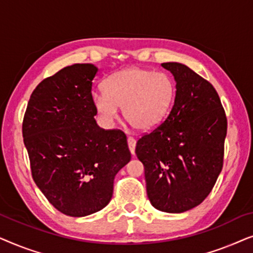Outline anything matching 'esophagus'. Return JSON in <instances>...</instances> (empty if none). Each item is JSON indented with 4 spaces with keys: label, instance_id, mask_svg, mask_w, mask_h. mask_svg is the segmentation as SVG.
Wrapping results in <instances>:
<instances>
[{
    "label": "esophagus",
    "instance_id": "obj_1",
    "mask_svg": "<svg viewBox=\"0 0 253 253\" xmlns=\"http://www.w3.org/2000/svg\"><path fill=\"white\" fill-rule=\"evenodd\" d=\"M127 146H129L131 154H134V148H136V140H134V138L127 137Z\"/></svg>",
    "mask_w": 253,
    "mask_h": 253
}]
</instances>
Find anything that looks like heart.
<instances>
[{
    "mask_svg": "<svg viewBox=\"0 0 253 253\" xmlns=\"http://www.w3.org/2000/svg\"><path fill=\"white\" fill-rule=\"evenodd\" d=\"M105 92H94L92 103L101 121L110 126L123 108L126 122L133 129L150 131L157 127L174 101L175 84L166 72L127 68L109 76Z\"/></svg>",
    "mask_w": 253,
    "mask_h": 253,
    "instance_id": "1",
    "label": "heart"
}]
</instances>
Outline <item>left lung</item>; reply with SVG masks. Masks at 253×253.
<instances>
[{
  "label": "left lung",
  "mask_w": 253,
  "mask_h": 253,
  "mask_svg": "<svg viewBox=\"0 0 253 253\" xmlns=\"http://www.w3.org/2000/svg\"><path fill=\"white\" fill-rule=\"evenodd\" d=\"M176 81L175 101L162 123L139 138L148 199L182 213L202 204L223 166L227 116L213 85L184 64L162 63Z\"/></svg>",
  "instance_id": "8db88e82"
}]
</instances>
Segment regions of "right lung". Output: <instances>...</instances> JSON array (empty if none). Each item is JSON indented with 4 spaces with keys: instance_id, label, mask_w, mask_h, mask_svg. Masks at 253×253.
<instances>
[{
    "instance_id": "obj_1",
    "label": "right lung",
    "mask_w": 253,
    "mask_h": 253,
    "mask_svg": "<svg viewBox=\"0 0 253 253\" xmlns=\"http://www.w3.org/2000/svg\"><path fill=\"white\" fill-rule=\"evenodd\" d=\"M98 68L74 64L43 79L23 120L33 181L57 211L86 216L113 197L114 178L131 159L123 131L101 129L92 103Z\"/></svg>"
}]
</instances>
